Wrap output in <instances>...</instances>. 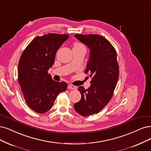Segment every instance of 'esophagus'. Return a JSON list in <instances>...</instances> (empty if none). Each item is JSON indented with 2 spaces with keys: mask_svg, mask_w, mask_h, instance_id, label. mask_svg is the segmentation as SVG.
I'll use <instances>...</instances> for the list:
<instances>
[{
  "mask_svg": "<svg viewBox=\"0 0 151 151\" xmlns=\"http://www.w3.org/2000/svg\"><path fill=\"white\" fill-rule=\"evenodd\" d=\"M68 88L69 90H76V86H74V85H69L68 86Z\"/></svg>",
  "mask_w": 151,
  "mask_h": 151,
  "instance_id": "obj_1",
  "label": "esophagus"
}]
</instances>
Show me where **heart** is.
<instances>
[{"mask_svg":"<svg viewBox=\"0 0 151 151\" xmlns=\"http://www.w3.org/2000/svg\"><path fill=\"white\" fill-rule=\"evenodd\" d=\"M82 45L81 44H80V43H76L75 44V45L74 46H81Z\"/></svg>","mask_w":151,"mask_h":151,"instance_id":"obj_1","label":"heart"}]
</instances>
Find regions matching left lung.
<instances>
[{
    "label": "left lung",
    "instance_id": "left-lung-1",
    "mask_svg": "<svg viewBox=\"0 0 151 151\" xmlns=\"http://www.w3.org/2000/svg\"><path fill=\"white\" fill-rule=\"evenodd\" d=\"M75 37L90 50L85 72L91 78V86L87 90L78 87L81 98L74 104L76 112L86 117L98 113L111 100L119 78V65L115 48L104 37L94 34Z\"/></svg>",
    "mask_w": 151,
    "mask_h": 151
}]
</instances>
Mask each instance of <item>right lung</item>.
I'll return each instance as SVG.
<instances>
[{
  "label": "right lung",
  "instance_id": "1",
  "mask_svg": "<svg viewBox=\"0 0 151 151\" xmlns=\"http://www.w3.org/2000/svg\"><path fill=\"white\" fill-rule=\"evenodd\" d=\"M68 37L57 33L37 37L21 55L18 81L28 106L37 113L52 109L57 96L68 87L64 81L52 80L48 71L54 64L57 50Z\"/></svg>",
  "mask_w": 151,
  "mask_h": 151
}]
</instances>
